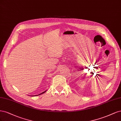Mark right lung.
I'll use <instances>...</instances> for the list:
<instances>
[{
  "label": "right lung",
  "mask_w": 121,
  "mask_h": 121,
  "mask_svg": "<svg viewBox=\"0 0 121 121\" xmlns=\"http://www.w3.org/2000/svg\"><path fill=\"white\" fill-rule=\"evenodd\" d=\"M47 91V90L46 91H44V92H42V93H40L39 95H34V96H37V95H42V94H43V93H44L46 91ZM32 96H33V95H32Z\"/></svg>",
  "instance_id": "right-lung-1"
}]
</instances>
